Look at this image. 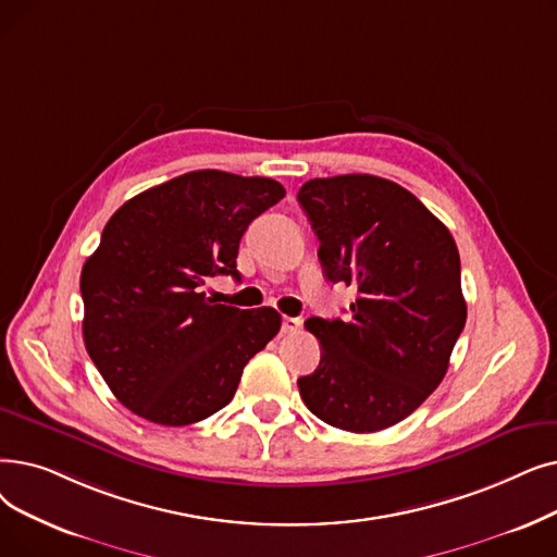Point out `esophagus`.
<instances>
[{
  "mask_svg": "<svg viewBox=\"0 0 557 557\" xmlns=\"http://www.w3.org/2000/svg\"><path fill=\"white\" fill-rule=\"evenodd\" d=\"M300 319H292V317H284L282 319V332L284 334H294V332H298L300 330Z\"/></svg>",
  "mask_w": 557,
  "mask_h": 557,
  "instance_id": "34e87169",
  "label": "esophagus"
}]
</instances>
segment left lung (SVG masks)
<instances>
[{
	"label": "left lung",
	"mask_w": 557,
	"mask_h": 557,
	"mask_svg": "<svg viewBox=\"0 0 557 557\" xmlns=\"http://www.w3.org/2000/svg\"><path fill=\"white\" fill-rule=\"evenodd\" d=\"M298 202L325 277L357 288L348 321H305L321 364L298 380L300 396L348 432L396 425L437 389L467 323L455 240L417 196L375 175L309 180Z\"/></svg>",
	"instance_id": "obj_1"
}]
</instances>
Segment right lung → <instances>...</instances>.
I'll return each mask as SVG.
<instances>
[{
    "label": "right lung",
    "instance_id": "obj_1",
    "mask_svg": "<svg viewBox=\"0 0 557 557\" xmlns=\"http://www.w3.org/2000/svg\"><path fill=\"white\" fill-rule=\"evenodd\" d=\"M284 193L269 177L193 171L111 215L82 269V327L92 364L134 414L171 428L215 414L280 332L273 307L215 305L205 284L240 280V236Z\"/></svg>",
    "mask_w": 557,
    "mask_h": 557
}]
</instances>
